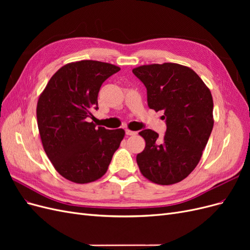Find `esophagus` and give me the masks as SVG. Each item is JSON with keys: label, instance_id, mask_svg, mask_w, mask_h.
Segmentation results:
<instances>
[{"label": "esophagus", "instance_id": "34e87169", "mask_svg": "<svg viewBox=\"0 0 250 250\" xmlns=\"http://www.w3.org/2000/svg\"><path fill=\"white\" fill-rule=\"evenodd\" d=\"M125 132H126V134H127V135H135V134H137V132H135V131H132V130H129V129H126V130H125Z\"/></svg>", "mask_w": 250, "mask_h": 250}]
</instances>
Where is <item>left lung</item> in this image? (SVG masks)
Here are the masks:
<instances>
[{"label": "left lung", "mask_w": 250, "mask_h": 250, "mask_svg": "<svg viewBox=\"0 0 250 250\" xmlns=\"http://www.w3.org/2000/svg\"><path fill=\"white\" fill-rule=\"evenodd\" d=\"M132 72L147 88L149 107L163 110L167 124L164 138L151 129L139 132L146 142L137 155L140 171L151 183L177 184L198 165L213 130L210 90L191 67L183 64H144Z\"/></svg>", "instance_id": "left-lung-1"}]
</instances>
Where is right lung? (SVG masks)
<instances>
[{"label":"right lung","mask_w":250,"mask_h":250,"mask_svg":"<svg viewBox=\"0 0 250 250\" xmlns=\"http://www.w3.org/2000/svg\"><path fill=\"white\" fill-rule=\"evenodd\" d=\"M119 66L81 60L66 63L53 75L40 95L37 126L44 152L53 167L75 184H88L106 173L125 137L124 129L109 130L87 122L98 109L102 83Z\"/></svg>","instance_id":"right-lung-1"}]
</instances>
